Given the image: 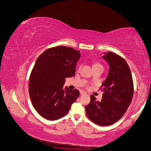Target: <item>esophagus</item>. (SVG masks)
I'll return each instance as SVG.
<instances>
[{
  "mask_svg": "<svg viewBox=\"0 0 151 151\" xmlns=\"http://www.w3.org/2000/svg\"><path fill=\"white\" fill-rule=\"evenodd\" d=\"M80 94L81 95H83V94H85L86 93L84 92V91H80Z\"/></svg>",
  "mask_w": 151,
  "mask_h": 151,
  "instance_id": "1",
  "label": "esophagus"
}]
</instances>
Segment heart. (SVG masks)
Listing matches in <instances>:
<instances>
[{
	"instance_id": "b5f03b06",
	"label": "heart",
	"mask_w": 151,
	"mask_h": 151,
	"mask_svg": "<svg viewBox=\"0 0 151 151\" xmlns=\"http://www.w3.org/2000/svg\"><path fill=\"white\" fill-rule=\"evenodd\" d=\"M96 65H100V64H98V63H95V64H94L93 67H94V66H96Z\"/></svg>"
}]
</instances>
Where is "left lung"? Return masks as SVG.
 <instances>
[{
  "label": "left lung",
  "mask_w": 151,
  "mask_h": 151,
  "mask_svg": "<svg viewBox=\"0 0 151 151\" xmlns=\"http://www.w3.org/2000/svg\"><path fill=\"white\" fill-rule=\"evenodd\" d=\"M103 58L108 62V75L101 87L104 91L101 101L93 95L86 106L89 119L96 124L108 126L113 124L124 115L134 95V83L129 65L118 55L108 52Z\"/></svg>",
  "instance_id": "8db88e82"
}]
</instances>
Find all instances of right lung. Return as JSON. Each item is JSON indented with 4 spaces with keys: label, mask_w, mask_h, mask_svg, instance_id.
Listing matches in <instances>:
<instances>
[{
    "label": "right lung",
    "mask_w": 151,
    "mask_h": 151,
    "mask_svg": "<svg viewBox=\"0 0 151 151\" xmlns=\"http://www.w3.org/2000/svg\"><path fill=\"white\" fill-rule=\"evenodd\" d=\"M80 51L71 47L50 48L37 58L29 77V93L34 108L48 120L66 115L79 96L77 89L63 88L65 78L75 75Z\"/></svg>",
    "instance_id": "obj_1"
}]
</instances>
